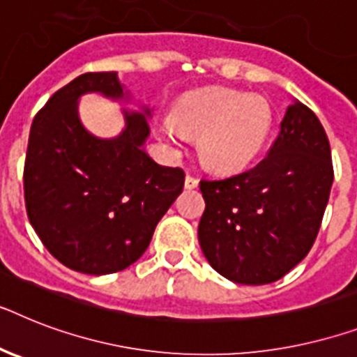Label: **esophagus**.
I'll return each mask as SVG.
<instances>
[{"mask_svg":"<svg viewBox=\"0 0 357 357\" xmlns=\"http://www.w3.org/2000/svg\"><path fill=\"white\" fill-rule=\"evenodd\" d=\"M198 187V179L194 178V176H190V174H187V178H185V188H196Z\"/></svg>","mask_w":357,"mask_h":357,"instance_id":"esophagus-1","label":"esophagus"}]
</instances>
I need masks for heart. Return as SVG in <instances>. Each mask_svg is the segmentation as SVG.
Wrapping results in <instances>:
<instances>
[{"label":"heart","instance_id":"obj_1","mask_svg":"<svg viewBox=\"0 0 357 357\" xmlns=\"http://www.w3.org/2000/svg\"><path fill=\"white\" fill-rule=\"evenodd\" d=\"M172 124L159 126V137L179 143V133L198 137L202 163L218 174L244 170L262 152L273 128V108L262 95L233 89H204L183 95L170 112Z\"/></svg>","mask_w":357,"mask_h":357}]
</instances>
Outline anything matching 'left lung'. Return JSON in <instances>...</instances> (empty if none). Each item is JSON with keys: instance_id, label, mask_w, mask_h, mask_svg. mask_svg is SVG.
Returning a JSON list of instances; mask_svg holds the SVG:
<instances>
[{"instance_id": "left-lung-1", "label": "left lung", "mask_w": 357, "mask_h": 357, "mask_svg": "<svg viewBox=\"0 0 357 357\" xmlns=\"http://www.w3.org/2000/svg\"><path fill=\"white\" fill-rule=\"evenodd\" d=\"M334 181L323 124L289 104L268 158L245 172L202 179L198 240L208 264L236 284L282 279L308 255Z\"/></svg>"}]
</instances>
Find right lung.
<instances>
[{"instance_id": "add662e5", "label": "right lung", "mask_w": 357, "mask_h": 357, "mask_svg": "<svg viewBox=\"0 0 357 357\" xmlns=\"http://www.w3.org/2000/svg\"><path fill=\"white\" fill-rule=\"evenodd\" d=\"M88 93L132 100L115 71L84 73L58 89L31 126L23 190L29 222L54 259L80 273L108 275L141 259L185 174L144 150L152 108H123V132L97 137L78 115Z\"/></svg>"}]
</instances>
